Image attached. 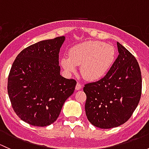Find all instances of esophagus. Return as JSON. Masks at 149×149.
I'll return each instance as SVG.
<instances>
[{"label": "esophagus", "instance_id": "34e87169", "mask_svg": "<svg viewBox=\"0 0 149 149\" xmlns=\"http://www.w3.org/2000/svg\"><path fill=\"white\" fill-rule=\"evenodd\" d=\"M81 88H82L81 84L78 82V83L76 84V90H80Z\"/></svg>", "mask_w": 149, "mask_h": 149}]
</instances>
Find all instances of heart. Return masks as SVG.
<instances>
[{
    "instance_id": "heart-1",
    "label": "heart",
    "mask_w": 149,
    "mask_h": 149,
    "mask_svg": "<svg viewBox=\"0 0 149 149\" xmlns=\"http://www.w3.org/2000/svg\"><path fill=\"white\" fill-rule=\"evenodd\" d=\"M115 48L100 41H89L73 47L69 57L61 59L62 67L68 72H74L81 65V73L85 79L97 81L107 74L115 62Z\"/></svg>"
}]
</instances>
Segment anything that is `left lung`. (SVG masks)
Listing matches in <instances>:
<instances>
[{
  "mask_svg": "<svg viewBox=\"0 0 149 149\" xmlns=\"http://www.w3.org/2000/svg\"><path fill=\"white\" fill-rule=\"evenodd\" d=\"M119 55L104 77L84 85L86 115L97 127L109 129L124 124L139 104L142 78L139 63L119 42Z\"/></svg>",
  "mask_w": 149,
  "mask_h": 149,
  "instance_id": "8db88e82",
  "label": "left lung"
}]
</instances>
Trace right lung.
Returning a JSON list of instances; mask_svg holds the SVG:
<instances>
[{"label": "right lung", "mask_w": 149, "mask_h": 149, "mask_svg": "<svg viewBox=\"0 0 149 149\" xmlns=\"http://www.w3.org/2000/svg\"><path fill=\"white\" fill-rule=\"evenodd\" d=\"M65 37L40 41L24 49L8 78L11 106L21 120L34 126L49 125L58 119L76 81L60 74L59 52Z\"/></svg>", "instance_id": "add662e5"}]
</instances>
